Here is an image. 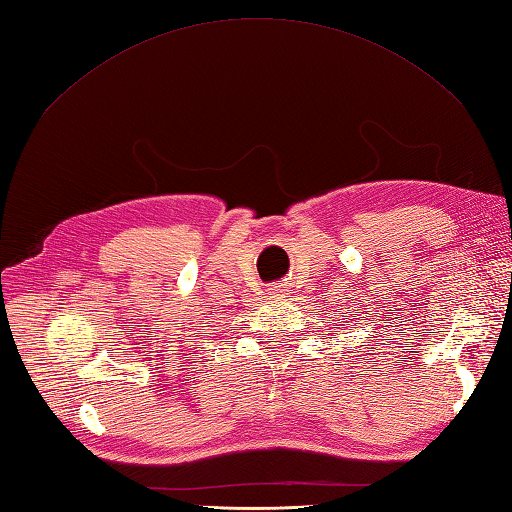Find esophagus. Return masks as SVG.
I'll use <instances>...</instances> for the list:
<instances>
[{"instance_id": "obj_1", "label": "esophagus", "mask_w": 512, "mask_h": 512, "mask_svg": "<svg viewBox=\"0 0 512 512\" xmlns=\"http://www.w3.org/2000/svg\"><path fill=\"white\" fill-rule=\"evenodd\" d=\"M271 293H273V295H282V293H284V289H280V286H273Z\"/></svg>"}]
</instances>
